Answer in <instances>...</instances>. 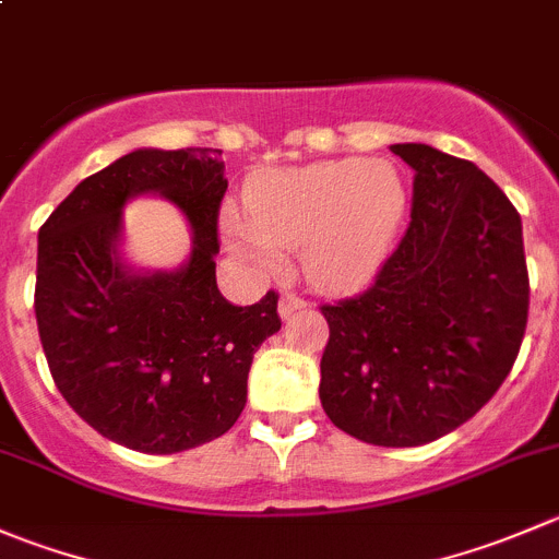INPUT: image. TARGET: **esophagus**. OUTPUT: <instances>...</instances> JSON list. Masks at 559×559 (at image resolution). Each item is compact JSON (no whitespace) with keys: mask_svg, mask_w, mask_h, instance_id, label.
I'll return each mask as SVG.
<instances>
[{"mask_svg":"<svg viewBox=\"0 0 559 559\" xmlns=\"http://www.w3.org/2000/svg\"><path fill=\"white\" fill-rule=\"evenodd\" d=\"M300 308H306V300H300V297H297V295H284L278 300L281 319H289L292 313H297V311H300Z\"/></svg>","mask_w":559,"mask_h":559,"instance_id":"34e87169","label":"esophagus"}]
</instances>
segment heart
Masks as SVG:
<instances>
[{"label":"heart","instance_id":"obj_1","mask_svg":"<svg viewBox=\"0 0 559 559\" xmlns=\"http://www.w3.org/2000/svg\"><path fill=\"white\" fill-rule=\"evenodd\" d=\"M409 191L390 160H319L251 180L242 215L226 218L235 251L275 270L278 248H300V270L319 292H355L388 259Z\"/></svg>","mask_w":559,"mask_h":559}]
</instances>
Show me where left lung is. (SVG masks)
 <instances>
[{
  "mask_svg": "<svg viewBox=\"0 0 559 559\" xmlns=\"http://www.w3.org/2000/svg\"><path fill=\"white\" fill-rule=\"evenodd\" d=\"M415 171L412 221L362 295L322 306L319 399L346 435L415 448L451 435L500 390L527 328L522 218L475 164L393 144Z\"/></svg>",
  "mask_w": 559,
  "mask_h": 559,
  "instance_id": "obj_1",
  "label": "left lung"
}]
</instances>
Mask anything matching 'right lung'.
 <instances>
[{"label":"right lung","mask_w":559,"mask_h":559,"mask_svg":"<svg viewBox=\"0 0 559 559\" xmlns=\"http://www.w3.org/2000/svg\"><path fill=\"white\" fill-rule=\"evenodd\" d=\"M221 150H133L86 177L37 231L35 317L59 393L117 445L180 453L226 435L253 352L281 330L278 295L231 306L215 284ZM164 195L192 226L175 271L121 257V210Z\"/></svg>","instance_id":"add662e5"}]
</instances>
